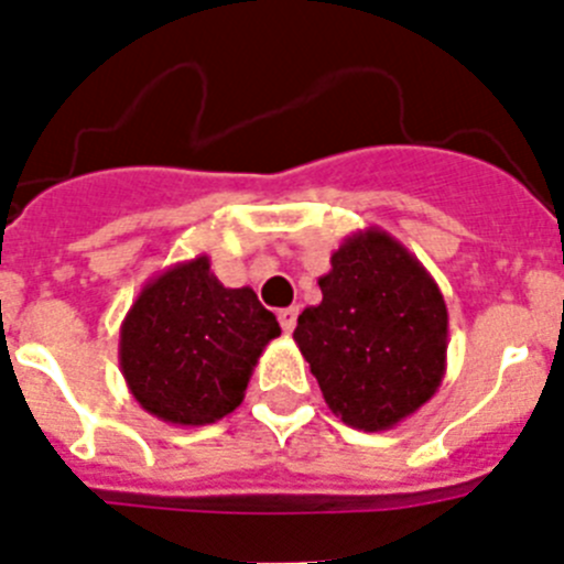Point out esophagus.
<instances>
[{
  "mask_svg": "<svg viewBox=\"0 0 564 564\" xmlns=\"http://www.w3.org/2000/svg\"><path fill=\"white\" fill-rule=\"evenodd\" d=\"M296 316L299 307H282V311H279V325H282V330L291 333L293 327H296Z\"/></svg>",
  "mask_w": 564,
  "mask_h": 564,
  "instance_id": "obj_1",
  "label": "esophagus"
}]
</instances>
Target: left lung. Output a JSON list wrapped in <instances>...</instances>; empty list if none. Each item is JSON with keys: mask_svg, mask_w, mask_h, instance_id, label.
<instances>
[{"mask_svg": "<svg viewBox=\"0 0 564 564\" xmlns=\"http://www.w3.org/2000/svg\"><path fill=\"white\" fill-rule=\"evenodd\" d=\"M318 288L322 302L299 313L293 341L325 403L352 430H395L446 376L449 311L441 288L378 226L344 237Z\"/></svg>", "mask_w": 564, "mask_h": 564, "instance_id": "8db88e82", "label": "left lung"}]
</instances>
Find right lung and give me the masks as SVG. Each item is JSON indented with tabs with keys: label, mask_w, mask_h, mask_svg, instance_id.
I'll return each mask as SVG.
<instances>
[{
	"label": "right lung",
	"mask_w": 564,
	"mask_h": 564,
	"mask_svg": "<svg viewBox=\"0 0 564 564\" xmlns=\"http://www.w3.org/2000/svg\"><path fill=\"white\" fill-rule=\"evenodd\" d=\"M279 322L251 288H226L197 253L154 273L121 322L118 364L141 410L172 426L231 415Z\"/></svg>",
	"instance_id": "obj_1"
}]
</instances>
